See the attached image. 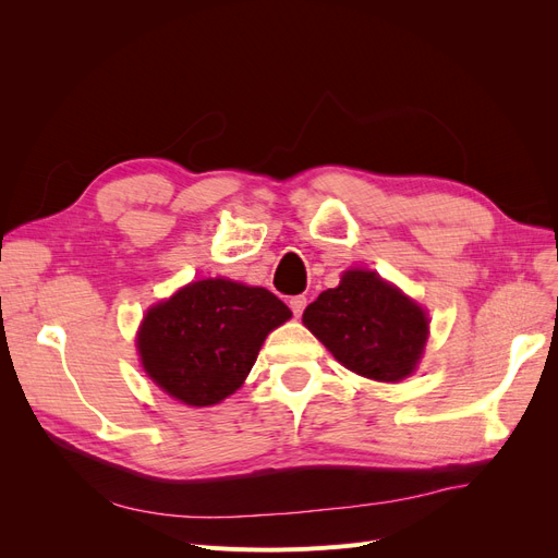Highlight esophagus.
Instances as JSON below:
<instances>
[{
	"mask_svg": "<svg viewBox=\"0 0 558 558\" xmlns=\"http://www.w3.org/2000/svg\"><path fill=\"white\" fill-rule=\"evenodd\" d=\"M289 305H291L293 314H295V316H300L302 312H305V307H307V298H305V295H295V298H291Z\"/></svg>",
	"mask_w": 558,
	"mask_h": 558,
	"instance_id": "esophagus-1",
	"label": "esophagus"
}]
</instances>
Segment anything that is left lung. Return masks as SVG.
Masks as SVG:
<instances>
[{
  "mask_svg": "<svg viewBox=\"0 0 558 558\" xmlns=\"http://www.w3.org/2000/svg\"><path fill=\"white\" fill-rule=\"evenodd\" d=\"M302 324L351 373L377 381L412 375L428 337L424 310L367 269L344 272L337 289L305 310Z\"/></svg>",
  "mask_w": 558,
  "mask_h": 558,
  "instance_id": "8db88e82",
  "label": "left lung"
}]
</instances>
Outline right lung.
<instances>
[{"instance_id":"right-lung-1","label":"right lung","mask_w":558,"mask_h":558,"mask_svg":"<svg viewBox=\"0 0 558 558\" xmlns=\"http://www.w3.org/2000/svg\"><path fill=\"white\" fill-rule=\"evenodd\" d=\"M289 318L291 310L267 289L205 279L148 310L137 349L165 393L205 408L238 391L267 332Z\"/></svg>"}]
</instances>
